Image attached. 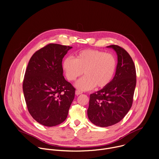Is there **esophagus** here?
<instances>
[{
	"label": "esophagus",
	"mask_w": 159,
	"mask_h": 159,
	"mask_svg": "<svg viewBox=\"0 0 159 159\" xmlns=\"http://www.w3.org/2000/svg\"><path fill=\"white\" fill-rule=\"evenodd\" d=\"M75 93H76V94L77 96H78V95H80V94H82V93H83V91H80V90H76V92H75Z\"/></svg>",
	"instance_id": "34e87169"
}]
</instances>
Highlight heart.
<instances>
[{
  "label": "heart",
  "mask_w": 159,
  "mask_h": 159,
  "mask_svg": "<svg viewBox=\"0 0 159 159\" xmlns=\"http://www.w3.org/2000/svg\"><path fill=\"white\" fill-rule=\"evenodd\" d=\"M117 60L111 53L96 50H84L77 53L75 59L66 57L62 68L68 80L75 81L83 73L84 77L78 81L76 87L83 91L94 86L102 88L108 85L114 78Z\"/></svg>",
  "instance_id": "1"
}]
</instances>
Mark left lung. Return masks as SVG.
<instances>
[{"instance_id": "1", "label": "left lung", "mask_w": 159, "mask_h": 159, "mask_svg": "<svg viewBox=\"0 0 159 159\" xmlns=\"http://www.w3.org/2000/svg\"><path fill=\"white\" fill-rule=\"evenodd\" d=\"M117 55L116 74L110 83L90 94L88 116L99 127H108L120 121L130 110L136 85V71L129 54L118 45H112Z\"/></svg>"}]
</instances>
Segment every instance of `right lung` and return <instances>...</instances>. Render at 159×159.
I'll use <instances>...</instances> for the list:
<instances>
[{"mask_svg": "<svg viewBox=\"0 0 159 159\" xmlns=\"http://www.w3.org/2000/svg\"><path fill=\"white\" fill-rule=\"evenodd\" d=\"M72 47L50 43L31 57L25 71L23 91L32 117L52 127L66 119L75 88L63 75L62 60Z\"/></svg>", "mask_w": 159, "mask_h": 159, "instance_id": "right-lung-1", "label": "right lung"}]
</instances>
